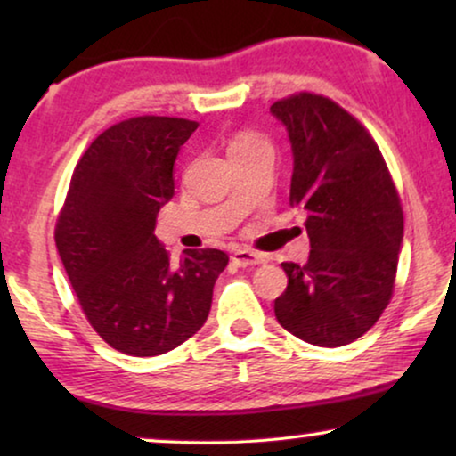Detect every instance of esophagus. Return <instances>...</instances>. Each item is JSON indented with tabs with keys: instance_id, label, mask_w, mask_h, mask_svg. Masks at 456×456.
<instances>
[{
	"instance_id": "34e87169",
	"label": "esophagus",
	"mask_w": 456,
	"mask_h": 456,
	"mask_svg": "<svg viewBox=\"0 0 456 456\" xmlns=\"http://www.w3.org/2000/svg\"><path fill=\"white\" fill-rule=\"evenodd\" d=\"M232 261L239 267H251V265H259L264 264V255L259 253H253V251H247V248H239V251L232 253Z\"/></svg>"
}]
</instances>
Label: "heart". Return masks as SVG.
Instances as JSON below:
<instances>
[{"mask_svg":"<svg viewBox=\"0 0 456 456\" xmlns=\"http://www.w3.org/2000/svg\"><path fill=\"white\" fill-rule=\"evenodd\" d=\"M257 145H265V141L261 139V136H257V134L245 133V134H239L232 142H230V149H239V147H257Z\"/></svg>","mask_w":456,"mask_h":456,"instance_id":"obj_1","label":"heart"}]
</instances>
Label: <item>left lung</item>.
<instances>
[{"label":"left lung","instance_id":"obj_1","mask_svg":"<svg viewBox=\"0 0 456 456\" xmlns=\"http://www.w3.org/2000/svg\"><path fill=\"white\" fill-rule=\"evenodd\" d=\"M292 151L290 208L307 214L309 259L282 264L273 303L284 330L315 346L363 336L390 303L403 245L401 199L370 133L332 99L298 93L270 108Z\"/></svg>","mask_w":456,"mask_h":456}]
</instances>
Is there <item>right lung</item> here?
Masks as SVG:
<instances>
[{
  "instance_id": "add662e5",
  "label": "right lung",
  "mask_w": 456,
  "mask_h": 456,
  "mask_svg": "<svg viewBox=\"0 0 456 456\" xmlns=\"http://www.w3.org/2000/svg\"><path fill=\"white\" fill-rule=\"evenodd\" d=\"M199 126L183 118H130L97 136L74 167L55 245L95 332L133 357L164 354L208 320L228 255L184 251L178 265L155 236L174 197V164Z\"/></svg>"
}]
</instances>
